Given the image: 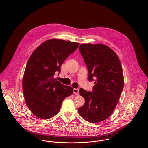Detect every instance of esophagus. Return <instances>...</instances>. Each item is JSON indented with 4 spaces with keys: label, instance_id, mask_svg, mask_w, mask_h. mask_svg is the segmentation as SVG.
<instances>
[{
    "label": "esophagus",
    "instance_id": "obj_1",
    "mask_svg": "<svg viewBox=\"0 0 148 148\" xmlns=\"http://www.w3.org/2000/svg\"><path fill=\"white\" fill-rule=\"evenodd\" d=\"M73 93L76 95H79V89L78 88H74L73 89Z\"/></svg>",
    "mask_w": 148,
    "mask_h": 148
}]
</instances>
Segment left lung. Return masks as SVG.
I'll return each mask as SVG.
<instances>
[{"label":"left lung","mask_w":148,"mask_h":148,"mask_svg":"<svg viewBox=\"0 0 148 148\" xmlns=\"http://www.w3.org/2000/svg\"><path fill=\"white\" fill-rule=\"evenodd\" d=\"M88 71V80L94 81L92 92L80 88L85 103L79 114L86 121L97 123L113 113L124 87L120 61L112 49L103 44H81L79 48Z\"/></svg>","instance_id":"1"}]
</instances>
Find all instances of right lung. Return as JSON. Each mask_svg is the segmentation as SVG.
Wrapping results in <instances>:
<instances>
[{"label":"right lung","mask_w":148,"mask_h":148,"mask_svg":"<svg viewBox=\"0 0 148 148\" xmlns=\"http://www.w3.org/2000/svg\"><path fill=\"white\" fill-rule=\"evenodd\" d=\"M78 43L49 39L39 45L28 59L23 79V91L31 112L37 117L48 119L59 113L62 102L73 88L54 79L56 72ZM58 74V75H59Z\"/></svg>","instance_id":"add662e5"}]
</instances>
